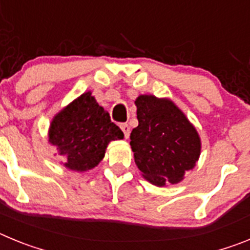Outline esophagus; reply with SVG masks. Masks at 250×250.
<instances>
[{
    "mask_svg": "<svg viewBox=\"0 0 250 250\" xmlns=\"http://www.w3.org/2000/svg\"><path fill=\"white\" fill-rule=\"evenodd\" d=\"M120 127H121V130H123V132H124V136H125L126 139L129 138V135H130V126H129V125H127V124H121Z\"/></svg>",
    "mask_w": 250,
    "mask_h": 250,
    "instance_id": "1",
    "label": "esophagus"
}]
</instances>
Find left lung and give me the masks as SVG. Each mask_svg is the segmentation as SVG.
Segmentation results:
<instances>
[{"instance_id":"1","label":"left lung","mask_w":250,"mask_h":250,"mask_svg":"<svg viewBox=\"0 0 250 250\" xmlns=\"http://www.w3.org/2000/svg\"><path fill=\"white\" fill-rule=\"evenodd\" d=\"M135 104L139 125L130 134V145L139 170L158 187L182 182L200 155L195 127L173 101L141 95Z\"/></svg>"}]
</instances>
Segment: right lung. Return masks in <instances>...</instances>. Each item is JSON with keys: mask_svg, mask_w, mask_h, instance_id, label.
Returning <instances> with one entry per match:
<instances>
[{"mask_svg": "<svg viewBox=\"0 0 250 250\" xmlns=\"http://www.w3.org/2000/svg\"><path fill=\"white\" fill-rule=\"evenodd\" d=\"M124 134L111 123L109 112L99 105L90 92L83 94L55 116L48 140L57 146L65 167L85 171L99 164L111 140Z\"/></svg>", "mask_w": 250, "mask_h": 250, "instance_id": "obj_1", "label": "right lung"}]
</instances>
